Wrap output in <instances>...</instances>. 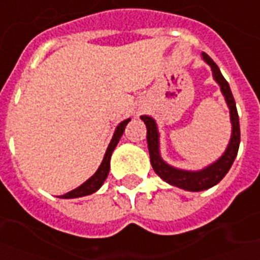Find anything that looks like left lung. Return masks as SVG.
<instances>
[{"label": "left lung", "mask_w": 260, "mask_h": 260, "mask_svg": "<svg viewBox=\"0 0 260 260\" xmlns=\"http://www.w3.org/2000/svg\"><path fill=\"white\" fill-rule=\"evenodd\" d=\"M203 58L207 64L212 67L213 76L214 79L220 85V89L223 91L225 102L229 104L230 108V117H231V124H233V134H231V139H230L227 150L224 152L221 157L218 158L216 163L210 164L206 169L201 170V171H184V170H178L171 167L164 161L163 158L160 157V152H158V132L157 126L154 119L147 117V115H142V121L146 124V139H147V147H149V154H150V163L154 170V173L163 178L166 182H169L170 185L178 186L182 189L192 192L205 191L212 188L220 181L223 180L224 175L229 173L231 166L234 163L237 153H238V147H240L241 134H240V119H238V113H237V107H235V100L230 89V85L227 80L224 79V76L220 72V69L216 65L207 54L203 53Z\"/></svg>", "instance_id": "left-lung-1"}]
</instances>
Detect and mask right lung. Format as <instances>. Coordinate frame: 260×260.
I'll list each match as a JSON object with an SVG mask.
<instances>
[{"label":"right lung","mask_w":260,"mask_h":260,"mask_svg":"<svg viewBox=\"0 0 260 260\" xmlns=\"http://www.w3.org/2000/svg\"><path fill=\"white\" fill-rule=\"evenodd\" d=\"M128 122H129V119H125V121H122V122L117 126V129L114 132L113 139H111V142H110V145H108L107 147L106 156L103 158V163L100 164V167H99V170L94 173V175L90 177L86 182H83L82 185L78 186L76 189L68 192V193H65V195H62L61 198L72 199V198H80V196L90 195V193L96 192L97 189L103 185V182L106 181V178H107L108 175V171H110V158H111V154H113L114 149H115L117 143H118L119 139H121V136L124 134L125 126H126Z\"/></svg>","instance_id":"right-lung-1"}]
</instances>
